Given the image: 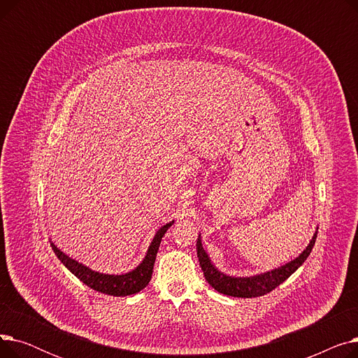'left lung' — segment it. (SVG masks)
<instances>
[{"mask_svg": "<svg viewBox=\"0 0 358 358\" xmlns=\"http://www.w3.org/2000/svg\"><path fill=\"white\" fill-rule=\"evenodd\" d=\"M317 235V228L316 232L313 234L310 242L308 243V247L300 252L294 259L286 262L285 266H280L277 268H273L266 273H259L255 275L250 277H234L222 273L209 257V254L204 251L201 245V238L199 235L197 239V257L200 261V266L204 274V278L208 280V283L217 290L219 293H223L227 296H234V297H258V296H264L274 290L277 286H280L283 281H286L300 266L303 264L306 258L309 257L315 241Z\"/></svg>", "mask_w": 358, "mask_h": 358, "instance_id": "left-lung-1", "label": "left lung"}]
</instances>
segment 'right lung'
<instances>
[{
	"label": "right lung",
	"instance_id": "obj_1",
	"mask_svg": "<svg viewBox=\"0 0 358 358\" xmlns=\"http://www.w3.org/2000/svg\"><path fill=\"white\" fill-rule=\"evenodd\" d=\"M174 223L171 220L169 223H165L164 227H161L154 239L150 241L149 248L146 251L145 258L142 259L141 264L134 268L131 271H127L124 274H104L100 271H94L90 267L84 266L83 262H78L77 259L71 258L65 252H62L58 247L55 245L53 242H50V247L55 252V255L59 258L62 264L75 275L78 277L84 285H87L90 289L110 294V296H130L141 292L148 286L150 281V277H152L154 271V264H155V258L159 250V243L165 232L169 229V227Z\"/></svg>",
	"mask_w": 358,
	"mask_h": 358
}]
</instances>
